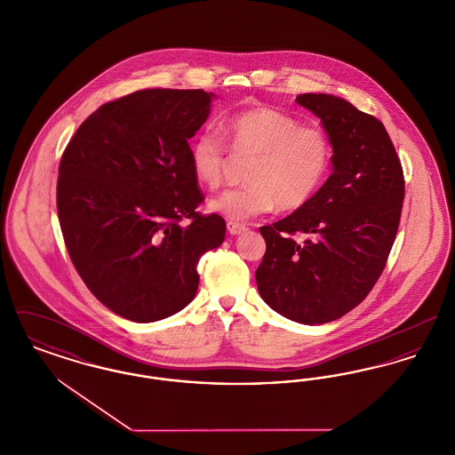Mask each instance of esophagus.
I'll return each mask as SVG.
<instances>
[{
  "label": "esophagus",
  "instance_id": "34e87169",
  "mask_svg": "<svg viewBox=\"0 0 455 455\" xmlns=\"http://www.w3.org/2000/svg\"><path fill=\"white\" fill-rule=\"evenodd\" d=\"M227 228H228V232H230L232 235H240L242 232L247 230V227H245L243 223H237V221H228V223H227Z\"/></svg>",
  "mask_w": 455,
  "mask_h": 455
}]
</instances>
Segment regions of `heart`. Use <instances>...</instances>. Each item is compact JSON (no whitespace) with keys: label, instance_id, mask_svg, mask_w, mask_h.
<instances>
[{"label":"heart","instance_id":"heart-1","mask_svg":"<svg viewBox=\"0 0 455 455\" xmlns=\"http://www.w3.org/2000/svg\"><path fill=\"white\" fill-rule=\"evenodd\" d=\"M225 136L235 158H252L243 188L213 197L208 208L230 221L280 210H299L319 191L331 169L332 147L324 130L302 126L282 110L256 108L230 117ZM232 156L213 131H203L189 147L196 179L208 189L223 184Z\"/></svg>","mask_w":455,"mask_h":455}]
</instances>
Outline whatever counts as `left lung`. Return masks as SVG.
I'll use <instances>...</instances> for the list:
<instances>
[{"label":"left lung","mask_w":455,"mask_h":455,"mask_svg":"<svg viewBox=\"0 0 455 455\" xmlns=\"http://www.w3.org/2000/svg\"><path fill=\"white\" fill-rule=\"evenodd\" d=\"M332 147V173L290 217L260 227L262 300L300 324L343 317L380 278L399 228L404 175L384 124L327 93H302ZM293 235H302L297 243Z\"/></svg>","instance_id":"obj_1"}]
</instances>
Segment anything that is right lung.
Returning <instances> with one entry per match:
<instances>
[{
    "label": "right lung",
    "mask_w": 455,
    "mask_h": 455,
    "mask_svg": "<svg viewBox=\"0 0 455 455\" xmlns=\"http://www.w3.org/2000/svg\"><path fill=\"white\" fill-rule=\"evenodd\" d=\"M204 90L148 88L90 114L60 164L58 217L71 262L114 314L155 323L196 297L199 258L221 245L225 220L204 196L189 140L210 116Z\"/></svg>",
    "instance_id": "1"
}]
</instances>
